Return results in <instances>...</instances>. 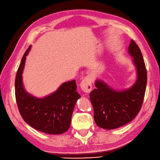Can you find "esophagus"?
I'll use <instances>...</instances> for the list:
<instances>
[{"label": "esophagus", "instance_id": "obj_1", "mask_svg": "<svg viewBox=\"0 0 160 160\" xmlns=\"http://www.w3.org/2000/svg\"><path fill=\"white\" fill-rule=\"evenodd\" d=\"M81 88L83 92L89 93L92 89V78L90 76H87L81 82Z\"/></svg>", "mask_w": 160, "mask_h": 160}]
</instances>
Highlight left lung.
I'll return each instance as SVG.
<instances>
[{
	"label": "left lung",
	"mask_w": 160,
	"mask_h": 160,
	"mask_svg": "<svg viewBox=\"0 0 160 160\" xmlns=\"http://www.w3.org/2000/svg\"><path fill=\"white\" fill-rule=\"evenodd\" d=\"M136 68L137 80L129 88L117 91L103 80L97 79L90 93L94 107V119L98 127L114 129L124 126L134 119L141 109L147 86V69L139 46L133 40L128 48Z\"/></svg>",
	"instance_id": "8db88e82"
}]
</instances>
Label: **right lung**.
Returning <instances> with one entry per match:
<instances>
[{
	"label": "right lung",
	"instance_id": "right-lung-1",
	"mask_svg": "<svg viewBox=\"0 0 160 160\" xmlns=\"http://www.w3.org/2000/svg\"><path fill=\"white\" fill-rule=\"evenodd\" d=\"M22 58L15 81V94L19 112L27 124L35 129L50 134H60L69 129L76 102L81 96L77 91L76 81L63 83L56 92L38 98L26 91L23 83V68L26 56Z\"/></svg>",
	"mask_w": 160,
	"mask_h": 160
}]
</instances>
